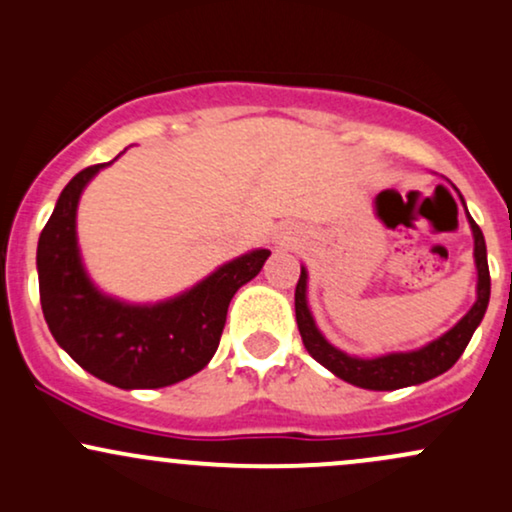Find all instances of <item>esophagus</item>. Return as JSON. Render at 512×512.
I'll use <instances>...</instances> for the list:
<instances>
[{
  "label": "esophagus",
  "instance_id": "1",
  "mask_svg": "<svg viewBox=\"0 0 512 512\" xmlns=\"http://www.w3.org/2000/svg\"><path fill=\"white\" fill-rule=\"evenodd\" d=\"M278 244H285V239H280V237H278Z\"/></svg>",
  "mask_w": 512,
  "mask_h": 512
}]
</instances>
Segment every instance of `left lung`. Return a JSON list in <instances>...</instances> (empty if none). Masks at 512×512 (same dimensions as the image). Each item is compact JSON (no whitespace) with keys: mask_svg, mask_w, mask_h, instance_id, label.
<instances>
[{"mask_svg":"<svg viewBox=\"0 0 512 512\" xmlns=\"http://www.w3.org/2000/svg\"><path fill=\"white\" fill-rule=\"evenodd\" d=\"M462 198V195H459ZM464 203V198H462ZM380 205V198H377ZM467 210V205H464ZM467 222L472 227L474 237V263H476V302L472 304L467 314L445 331L435 341L426 343V346L416 350H404V353H384L377 358H358V355L343 353L341 348L331 346L326 341L324 333L319 331L317 321L312 317V309L307 302V268L302 266L300 280L295 287V317L297 329H300L302 343L307 353L324 365L326 370L341 377L343 382L355 384L360 389H372V392H394V389L413 387V384H423L433 377L442 375L457 363L459 355L464 353L467 343L472 341L476 326L484 319L488 297H491V275H488V261H486V241L484 234L472 215L467 212Z\"/></svg>","mask_w":512,"mask_h":512,"instance_id":"1","label":"left lung"}]
</instances>
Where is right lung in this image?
I'll return each mask as SVG.
<instances>
[{
  "instance_id": "1",
  "label": "right lung",
  "mask_w": 512,
  "mask_h": 512,
  "mask_svg": "<svg viewBox=\"0 0 512 512\" xmlns=\"http://www.w3.org/2000/svg\"><path fill=\"white\" fill-rule=\"evenodd\" d=\"M108 164L79 171L40 232V307L57 346L94 377L120 389L169 387L210 363L234 292L261 273L271 251L232 258L191 290L162 302L132 304L106 295L82 263L77 208L84 188Z\"/></svg>"
}]
</instances>
